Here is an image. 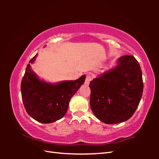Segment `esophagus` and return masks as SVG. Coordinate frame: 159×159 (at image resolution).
<instances>
[{"label": "esophagus", "instance_id": "34e87169", "mask_svg": "<svg viewBox=\"0 0 159 159\" xmlns=\"http://www.w3.org/2000/svg\"><path fill=\"white\" fill-rule=\"evenodd\" d=\"M93 79V77L90 74H88L87 76H86V78H85V85H89V83L90 82V80Z\"/></svg>", "mask_w": 159, "mask_h": 159}]
</instances>
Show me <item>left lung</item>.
Instances as JSON below:
<instances>
[{"instance_id": "left-lung-1", "label": "left lung", "mask_w": 159, "mask_h": 159, "mask_svg": "<svg viewBox=\"0 0 159 159\" xmlns=\"http://www.w3.org/2000/svg\"><path fill=\"white\" fill-rule=\"evenodd\" d=\"M90 103L95 116L107 124L128 120L134 114L143 93L139 64L132 55L118 58L115 68L90 81Z\"/></svg>"}]
</instances>
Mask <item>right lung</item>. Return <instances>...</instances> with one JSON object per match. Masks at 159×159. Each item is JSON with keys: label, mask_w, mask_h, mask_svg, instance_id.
<instances>
[{"label": "right lung", "mask_w": 159, "mask_h": 159, "mask_svg": "<svg viewBox=\"0 0 159 159\" xmlns=\"http://www.w3.org/2000/svg\"><path fill=\"white\" fill-rule=\"evenodd\" d=\"M37 55L29 61L21 80V93L27 114L37 121L50 123L61 119L66 114L70 99L85 79L83 75L75 80L50 83L40 80L31 69Z\"/></svg>", "instance_id": "right-lung-1"}]
</instances>
